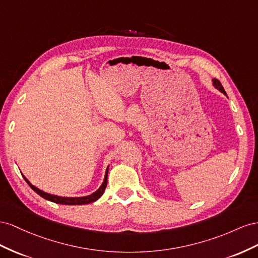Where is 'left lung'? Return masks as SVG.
Returning <instances> with one entry per match:
<instances>
[{"mask_svg": "<svg viewBox=\"0 0 258 258\" xmlns=\"http://www.w3.org/2000/svg\"><path fill=\"white\" fill-rule=\"evenodd\" d=\"M213 85H214L216 88H217V90H219L220 92H222L223 94H225V95H227L226 94V92H225V90H224V87H223V85L222 84H220V82H219V81L217 80V79H213Z\"/></svg>", "mask_w": 258, "mask_h": 258, "instance_id": "8db88e82", "label": "left lung"}]
</instances>
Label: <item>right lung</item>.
<instances>
[{"mask_svg":"<svg viewBox=\"0 0 258 258\" xmlns=\"http://www.w3.org/2000/svg\"><path fill=\"white\" fill-rule=\"evenodd\" d=\"M109 168V167H108ZM108 168L106 171V175H105V179H104V182H102V185L100 186V188L95 191L94 194L90 195V196H86V197H81V198H64V197H58V196H54V195H49V194H46L44 192V191L38 189L36 187H34L32 183H30V181H29L25 176L24 178L25 180L28 182V185L30 186L36 194H38L39 196H41L42 198L46 199V200L48 201H51V202H55V203H58V204H66V205H81V204H87V203H93L96 200H98V199L102 196V194H104V191L107 187V177H108Z\"/></svg>","mask_w":258,"mask_h":258,"instance_id":"right-lung-1","label":"right lung"}]
</instances>
